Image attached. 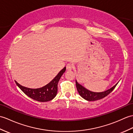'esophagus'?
Masks as SVG:
<instances>
[{
    "mask_svg": "<svg viewBox=\"0 0 133 133\" xmlns=\"http://www.w3.org/2000/svg\"><path fill=\"white\" fill-rule=\"evenodd\" d=\"M74 66L72 63H68L66 66V69L67 70L70 71L72 69Z\"/></svg>",
    "mask_w": 133,
    "mask_h": 133,
    "instance_id": "esophagus-1",
    "label": "esophagus"
}]
</instances>
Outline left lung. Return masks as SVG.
Listing matches in <instances>:
<instances>
[{
  "label": "left lung",
  "mask_w": 133,
  "mask_h": 133,
  "mask_svg": "<svg viewBox=\"0 0 133 133\" xmlns=\"http://www.w3.org/2000/svg\"><path fill=\"white\" fill-rule=\"evenodd\" d=\"M117 84H118V83H117V84L115 85H114L113 87L110 88L109 89H108L107 91H105L104 92H94L89 91L88 89L85 88L84 87H83L82 85L79 84L76 81V88L79 95L81 96V97H82L83 98H84L85 100L90 101L100 100L101 99V98H104L105 97H106L111 92L113 91V89L116 87Z\"/></svg>",
  "instance_id": "8db88e82"
}]
</instances>
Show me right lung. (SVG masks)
<instances>
[{
	"label": "right lung",
	"mask_w": 133,
	"mask_h": 133,
	"mask_svg": "<svg viewBox=\"0 0 133 133\" xmlns=\"http://www.w3.org/2000/svg\"><path fill=\"white\" fill-rule=\"evenodd\" d=\"M66 67L60 71L52 81L42 88L32 89L24 87L15 81V83L24 93L32 99L39 102L50 101L56 96L58 91V83L63 74L65 72Z\"/></svg>",
	"instance_id": "obj_1"
}]
</instances>
